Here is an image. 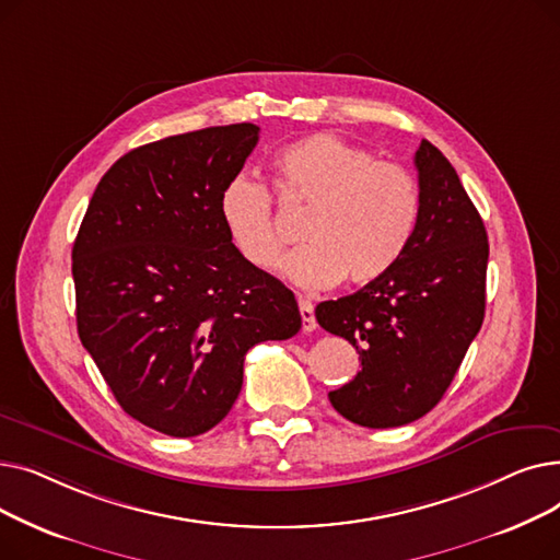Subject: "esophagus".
Listing matches in <instances>:
<instances>
[{"mask_svg": "<svg viewBox=\"0 0 560 560\" xmlns=\"http://www.w3.org/2000/svg\"><path fill=\"white\" fill-rule=\"evenodd\" d=\"M300 313H302V329L308 334V331H315L317 322H315V308L308 300H300Z\"/></svg>", "mask_w": 560, "mask_h": 560, "instance_id": "obj_1", "label": "esophagus"}]
</instances>
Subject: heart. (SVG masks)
Segmentation results:
<instances>
[{
    "mask_svg": "<svg viewBox=\"0 0 560 560\" xmlns=\"http://www.w3.org/2000/svg\"><path fill=\"white\" fill-rule=\"evenodd\" d=\"M275 170L281 201L308 209L300 231L306 243L281 265L292 283L319 290L345 277L365 285L393 270L420 215L418 184L401 165L376 161L338 136L315 133L281 150ZM218 211L243 260L260 272L275 270L283 233L270 190L238 172L222 186Z\"/></svg>",
    "mask_w": 560,
    "mask_h": 560,
    "instance_id": "b5f03b06",
    "label": "heart"
}]
</instances>
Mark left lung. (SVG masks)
<instances>
[{
	"label": "left lung",
	"instance_id": "left-lung-1",
	"mask_svg": "<svg viewBox=\"0 0 560 560\" xmlns=\"http://www.w3.org/2000/svg\"><path fill=\"white\" fill-rule=\"evenodd\" d=\"M420 215L381 279L322 302L319 327L357 347L361 372L329 393L349 422L390 429L443 399L483 325L488 233L456 170L429 140L416 152Z\"/></svg>",
	"mask_w": 560,
	"mask_h": 560
}]
</instances>
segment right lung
<instances>
[{"label":"right lung","mask_w":560,"mask_h":560,"mask_svg":"<svg viewBox=\"0 0 560 560\" xmlns=\"http://www.w3.org/2000/svg\"><path fill=\"white\" fill-rule=\"evenodd\" d=\"M258 142L249 122L170 136L102 176L72 247L77 331L140 424L192 438L226 418L247 351L302 329L295 295L235 252L222 186Z\"/></svg>","instance_id":"1"}]
</instances>
